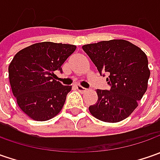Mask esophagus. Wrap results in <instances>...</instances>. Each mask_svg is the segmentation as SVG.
I'll return each mask as SVG.
<instances>
[{
  "label": "esophagus",
  "instance_id": "1",
  "mask_svg": "<svg viewBox=\"0 0 160 160\" xmlns=\"http://www.w3.org/2000/svg\"><path fill=\"white\" fill-rule=\"evenodd\" d=\"M76 87H77V89L80 92H85L86 91V88H84L83 86H81V85H79V84H77L76 85Z\"/></svg>",
  "mask_w": 160,
  "mask_h": 160
}]
</instances>
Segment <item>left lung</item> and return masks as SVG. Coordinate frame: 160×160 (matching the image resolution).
I'll return each mask as SVG.
<instances>
[{"label": "left lung", "instance_id": "8db88e82", "mask_svg": "<svg viewBox=\"0 0 160 160\" xmlns=\"http://www.w3.org/2000/svg\"><path fill=\"white\" fill-rule=\"evenodd\" d=\"M101 76L108 73V90L96 91L98 101L89 107L97 119L117 123L126 119L147 91L151 75L148 58L139 47L126 40L102 41L83 45Z\"/></svg>", "mask_w": 160, "mask_h": 160}]
</instances>
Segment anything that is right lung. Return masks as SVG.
Listing matches in <instances>:
<instances>
[{
    "label": "right lung",
    "instance_id": "add662e5",
    "mask_svg": "<svg viewBox=\"0 0 160 160\" xmlns=\"http://www.w3.org/2000/svg\"><path fill=\"white\" fill-rule=\"evenodd\" d=\"M77 49L72 44L42 42L19 51L9 66V78L18 107L29 118L46 121L59 113L72 86L54 77Z\"/></svg>",
    "mask_w": 160,
    "mask_h": 160
}]
</instances>
